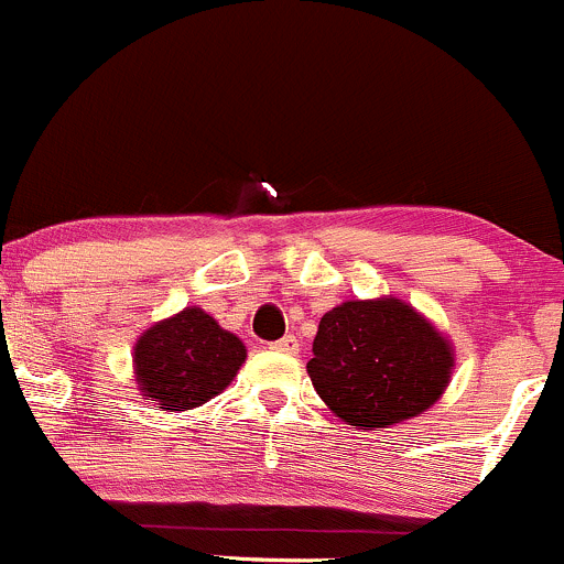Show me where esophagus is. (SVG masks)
<instances>
[{
  "mask_svg": "<svg viewBox=\"0 0 564 564\" xmlns=\"http://www.w3.org/2000/svg\"><path fill=\"white\" fill-rule=\"evenodd\" d=\"M274 350H282V354H299V339L293 337V334H284L282 339H276L274 345H271Z\"/></svg>",
  "mask_w": 564,
  "mask_h": 564,
  "instance_id": "esophagus-1",
  "label": "esophagus"
}]
</instances>
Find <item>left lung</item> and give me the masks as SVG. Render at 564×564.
I'll list each match as a JSON object with an SVG mask.
<instances>
[{
	"instance_id": "left-lung-1",
	"label": "left lung",
	"mask_w": 564,
	"mask_h": 564,
	"mask_svg": "<svg viewBox=\"0 0 564 564\" xmlns=\"http://www.w3.org/2000/svg\"><path fill=\"white\" fill-rule=\"evenodd\" d=\"M453 367L449 339L400 299H356L328 310L306 361L323 403L356 431L427 411L447 389Z\"/></svg>"
}]
</instances>
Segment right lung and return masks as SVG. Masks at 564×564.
<instances>
[{"label": "right lung", "mask_w": 564, "mask_h": 564, "mask_svg": "<svg viewBox=\"0 0 564 564\" xmlns=\"http://www.w3.org/2000/svg\"><path fill=\"white\" fill-rule=\"evenodd\" d=\"M247 359L236 334L199 306L153 323L133 345V376L155 409L188 411L225 392Z\"/></svg>", "instance_id": "add662e5"}]
</instances>
